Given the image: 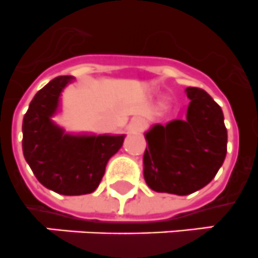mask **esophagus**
Here are the masks:
<instances>
[{"mask_svg":"<svg viewBox=\"0 0 258 258\" xmlns=\"http://www.w3.org/2000/svg\"><path fill=\"white\" fill-rule=\"evenodd\" d=\"M146 126V122L144 118L140 117H136V118H132L131 122H130V130L132 132H141Z\"/></svg>","mask_w":258,"mask_h":258,"instance_id":"obj_1","label":"esophagus"}]
</instances>
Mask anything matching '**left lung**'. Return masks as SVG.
<instances>
[{
    "mask_svg": "<svg viewBox=\"0 0 258 258\" xmlns=\"http://www.w3.org/2000/svg\"><path fill=\"white\" fill-rule=\"evenodd\" d=\"M184 118L145 132L144 178L152 190L187 196L210 184L226 157L227 131L220 105L202 89L187 87Z\"/></svg>",
    "mask_w": 258,
    "mask_h": 258,
    "instance_id": "1",
    "label": "left lung"
}]
</instances>
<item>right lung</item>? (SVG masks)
Returning a JSON list of instances; mask_svg holds the SVG:
<instances>
[{
  "label": "right lung",
  "mask_w": 258,
  "mask_h": 258,
  "mask_svg": "<svg viewBox=\"0 0 258 258\" xmlns=\"http://www.w3.org/2000/svg\"><path fill=\"white\" fill-rule=\"evenodd\" d=\"M74 78L60 76L39 90L23 119V154L37 180L62 196L95 191L108 161L123 145L124 135H71L51 117L61 91Z\"/></svg>",
  "instance_id": "1"
}]
</instances>
